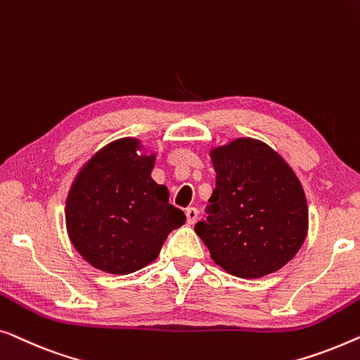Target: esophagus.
Masks as SVG:
<instances>
[{"instance_id":"esophagus-1","label":"esophagus","mask_w":360,"mask_h":360,"mask_svg":"<svg viewBox=\"0 0 360 360\" xmlns=\"http://www.w3.org/2000/svg\"><path fill=\"white\" fill-rule=\"evenodd\" d=\"M186 217H187V224L194 225L197 219H199V210H197L195 207H189V209L186 210Z\"/></svg>"}]
</instances>
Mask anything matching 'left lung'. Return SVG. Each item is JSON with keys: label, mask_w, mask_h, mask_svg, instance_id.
I'll return each instance as SVG.
<instances>
[{"label": "left lung", "mask_w": 360, "mask_h": 360, "mask_svg": "<svg viewBox=\"0 0 360 360\" xmlns=\"http://www.w3.org/2000/svg\"><path fill=\"white\" fill-rule=\"evenodd\" d=\"M217 179L194 230L231 276L259 279L300 250L308 207L300 181L271 146L238 139L210 151Z\"/></svg>", "instance_id": "left-lung-1"}]
</instances>
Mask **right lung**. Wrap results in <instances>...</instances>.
Instances as JSON below:
<instances>
[{
  "label": "right lung",
  "instance_id": "1",
  "mask_svg": "<svg viewBox=\"0 0 360 360\" xmlns=\"http://www.w3.org/2000/svg\"><path fill=\"white\" fill-rule=\"evenodd\" d=\"M139 140L122 139L99 150L83 166L67 199V229L91 266L130 274L156 259L186 215L169 204V192L151 179L155 155H139Z\"/></svg>",
  "mask_w": 360,
  "mask_h": 360
}]
</instances>
